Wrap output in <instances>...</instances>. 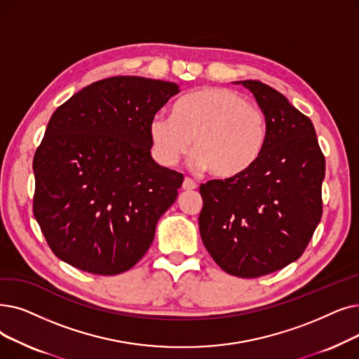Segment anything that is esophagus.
I'll list each match as a JSON object with an SVG mask.
<instances>
[{
    "label": "esophagus",
    "instance_id": "1",
    "mask_svg": "<svg viewBox=\"0 0 359 359\" xmlns=\"http://www.w3.org/2000/svg\"><path fill=\"white\" fill-rule=\"evenodd\" d=\"M182 189L183 191H194V189H196V183L189 177H184V180L182 183Z\"/></svg>",
    "mask_w": 359,
    "mask_h": 359
}]
</instances>
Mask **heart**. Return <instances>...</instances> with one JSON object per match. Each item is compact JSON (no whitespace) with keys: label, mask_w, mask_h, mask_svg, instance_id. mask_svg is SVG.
I'll list each match as a JSON object with an SVG mask.
<instances>
[{"label":"heart","mask_w":359,"mask_h":359,"mask_svg":"<svg viewBox=\"0 0 359 359\" xmlns=\"http://www.w3.org/2000/svg\"><path fill=\"white\" fill-rule=\"evenodd\" d=\"M155 160L177 164L194 144L192 165L218 179L243 175L261 157L267 118L261 108L229 88H204L186 95L176 113L160 111L149 120Z\"/></svg>","instance_id":"heart-1"}]
</instances>
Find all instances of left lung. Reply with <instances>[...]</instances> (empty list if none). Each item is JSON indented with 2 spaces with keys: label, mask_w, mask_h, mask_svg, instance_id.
Masks as SVG:
<instances>
[{
  "label": "left lung",
  "mask_w": 359,
  "mask_h": 359,
  "mask_svg": "<svg viewBox=\"0 0 359 359\" xmlns=\"http://www.w3.org/2000/svg\"><path fill=\"white\" fill-rule=\"evenodd\" d=\"M267 118V141L243 175L199 186V233L212 259L243 278L298 259L321 220L325 173L314 124L282 93L242 81Z\"/></svg>",
  "instance_id": "obj_1"
}]
</instances>
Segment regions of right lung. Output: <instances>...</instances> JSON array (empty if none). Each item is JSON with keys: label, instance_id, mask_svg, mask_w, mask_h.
<instances>
[{"label": "right lung", "instance_id": "1", "mask_svg": "<svg viewBox=\"0 0 359 359\" xmlns=\"http://www.w3.org/2000/svg\"><path fill=\"white\" fill-rule=\"evenodd\" d=\"M179 92L173 82L114 76L54 111L34 157V214L60 259L114 276L145 255L183 182L151 157L148 126Z\"/></svg>", "mask_w": 359, "mask_h": 359}]
</instances>
